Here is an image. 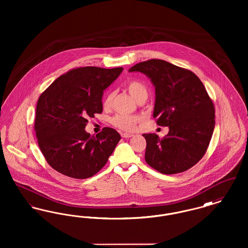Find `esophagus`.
I'll return each instance as SVG.
<instances>
[{
	"instance_id": "esophagus-1",
	"label": "esophagus",
	"mask_w": 248,
	"mask_h": 248,
	"mask_svg": "<svg viewBox=\"0 0 248 248\" xmlns=\"http://www.w3.org/2000/svg\"><path fill=\"white\" fill-rule=\"evenodd\" d=\"M121 136H122V138H124V139H129L131 137H133V135L130 133H122Z\"/></svg>"
}]
</instances>
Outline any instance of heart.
Wrapping results in <instances>:
<instances>
[{
	"mask_svg": "<svg viewBox=\"0 0 248 248\" xmlns=\"http://www.w3.org/2000/svg\"><path fill=\"white\" fill-rule=\"evenodd\" d=\"M126 90L139 103L143 102L148 97V89L144 83L138 81V80H131L125 85ZM114 92L110 91L106 94L104 100H103V107L105 108H110L113 104L114 99ZM140 121V119L137 116H130V115H123L118 114L111 119V124L118 127L120 129L125 130V131H132L135 129L138 123Z\"/></svg>",
	"mask_w": 248,
	"mask_h": 248,
	"instance_id": "obj_1",
	"label": "heart"
}]
</instances>
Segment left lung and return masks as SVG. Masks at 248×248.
Masks as SVG:
<instances>
[{
    "label": "left lung",
    "mask_w": 248,
    "mask_h": 248,
    "mask_svg": "<svg viewBox=\"0 0 248 248\" xmlns=\"http://www.w3.org/2000/svg\"><path fill=\"white\" fill-rule=\"evenodd\" d=\"M132 71L146 74L154 83V118L169 127L163 139L143 135L146 163L165 175L188 170L206 153L215 127V107L204 85L192 71L162 59L138 63Z\"/></svg>",
    "instance_id": "8db88e82"
}]
</instances>
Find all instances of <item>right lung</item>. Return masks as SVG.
I'll return each mask as SVG.
<instances>
[{
    "label": "right lung",
    "mask_w": 248,
    "mask_h": 248,
    "mask_svg": "<svg viewBox=\"0 0 248 248\" xmlns=\"http://www.w3.org/2000/svg\"><path fill=\"white\" fill-rule=\"evenodd\" d=\"M123 70L90 66L72 69L40 95L34 123L37 141L56 171L83 179L93 177L106 165L121 136L110 127H104L96 136L84 128L87 119L102 112L103 91Z\"/></svg>",
    "instance_id": "1"
}]
</instances>
